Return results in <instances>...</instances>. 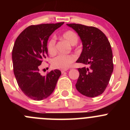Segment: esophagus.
<instances>
[{
  "instance_id": "obj_1",
  "label": "esophagus",
  "mask_w": 130,
  "mask_h": 130,
  "mask_svg": "<svg viewBox=\"0 0 130 130\" xmlns=\"http://www.w3.org/2000/svg\"><path fill=\"white\" fill-rule=\"evenodd\" d=\"M67 70V69H64V70H61V72L63 73L65 72H66Z\"/></svg>"
}]
</instances>
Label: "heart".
Masks as SVG:
<instances>
[{
    "instance_id": "obj_1",
    "label": "heart",
    "mask_w": 130,
    "mask_h": 130,
    "mask_svg": "<svg viewBox=\"0 0 130 130\" xmlns=\"http://www.w3.org/2000/svg\"><path fill=\"white\" fill-rule=\"evenodd\" d=\"M63 39L67 41L71 45H75L78 42V38L77 34L74 31L69 30L62 34L61 36ZM56 40L55 38L53 37L50 40L47 44L48 52L51 55H53L56 53ZM76 60V57L74 55H60L52 60V64L55 68L60 69H67L72 63Z\"/></svg>"
}]
</instances>
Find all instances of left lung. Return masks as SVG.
Wrapping results in <instances>:
<instances>
[{
    "mask_svg": "<svg viewBox=\"0 0 130 130\" xmlns=\"http://www.w3.org/2000/svg\"><path fill=\"white\" fill-rule=\"evenodd\" d=\"M78 33L83 49L77 63L89 65L78 69L76 89L89 98L104 92L113 71L112 52L106 35L98 28L79 24H67Z\"/></svg>",
    "mask_w": 130,
    "mask_h": 130,
    "instance_id": "8db88e82",
    "label": "left lung"
}]
</instances>
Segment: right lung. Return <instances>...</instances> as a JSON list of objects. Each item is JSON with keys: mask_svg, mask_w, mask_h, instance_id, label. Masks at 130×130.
Returning <instances> with one entry per match:
<instances>
[{"mask_svg": "<svg viewBox=\"0 0 130 130\" xmlns=\"http://www.w3.org/2000/svg\"><path fill=\"white\" fill-rule=\"evenodd\" d=\"M63 23L31 25L14 43L12 58L15 79L23 92L34 100L41 101L50 96L61 74L55 69L42 76L39 66L48 56V38Z\"/></svg>", "mask_w": 130, "mask_h": 130, "instance_id": "1", "label": "right lung"}]
</instances>
